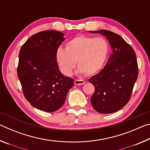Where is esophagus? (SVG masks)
Instances as JSON below:
<instances>
[{
  "mask_svg": "<svg viewBox=\"0 0 150 150\" xmlns=\"http://www.w3.org/2000/svg\"><path fill=\"white\" fill-rule=\"evenodd\" d=\"M85 83V81L83 80H81V79H75V85H83Z\"/></svg>",
  "mask_w": 150,
  "mask_h": 150,
  "instance_id": "esophagus-1",
  "label": "esophagus"
}]
</instances>
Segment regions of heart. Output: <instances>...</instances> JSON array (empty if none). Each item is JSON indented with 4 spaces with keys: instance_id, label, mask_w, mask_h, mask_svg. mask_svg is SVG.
<instances>
[{
    "instance_id": "obj_1",
    "label": "heart",
    "mask_w": 150,
    "mask_h": 150,
    "mask_svg": "<svg viewBox=\"0 0 150 150\" xmlns=\"http://www.w3.org/2000/svg\"><path fill=\"white\" fill-rule=\"evenodd\" d=\"M109 52L108 43L103 38L79 35L66 43L65 50H57L56 59L65 75L73 74L77 62L79 72L91 76L102 69Z\"/></svg>"
}]
</instances>
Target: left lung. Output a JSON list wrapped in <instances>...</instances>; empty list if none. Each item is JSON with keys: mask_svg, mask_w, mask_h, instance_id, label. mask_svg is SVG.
Returning <instances> with one entry per match:
<instances>
[{"mask_svg": "<svg viewBox=\"0 0 150 150\" xmlns=\"http://www.w3.org/2000/svg\"><path fill=\"white\" fill-rule=\"evenodd\" d=\"M89 32L99 33L105 36L112 49V54L105 67L88 79L95 88L91 97V105L101 114L115 112L128 103L138 78L135 52L115 33L106 30Z\"/></svg>", "mask_w": 150, "mask_h": 150, "instance_id": "obj_1", "label": "left lung"}]
</instances>
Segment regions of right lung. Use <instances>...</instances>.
Listing matches in <instances>:
<instances>
[{
    "instance_id": "obj_1",
    "label": "right lung",
    "mask_w": 150,
    "mask_h": 150,
    "mask_svg": "<svg viewBox=\"0 0 150 150\" xmlns=\"http://www.w3.org/2000/svg\"><path fill=\"white\" fill-rule=\"evenodd\" d=\"M64 34L45 30L33 35L22 45L19 54L18 77L27 100L39 110L51 112L64 104L72 78L59 71L56 59Z\"/></svg>"
}]
</instances>
